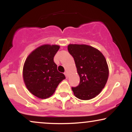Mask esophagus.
<instances>
[{
	"label": "esophagus",
	"instance_id": "1",
	"mask_svg": "<svg viewBox=\"0 0 132 132\" xmlns=\"http://www.w3.org/2000/svg\"><path fill=\"white\" fill-rule=\"evenodd\" d=\"M64 75L66 76V78H68V72H64Z\"/></svg>",
	"mask_w": 132,
	"mask_h": 132
}]
</instances>
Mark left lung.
<instances>
[{
    "instance_id": "left-lung-1",
    "label": "left lung",
    "mask_w": 132,
    "mask_h": 132,
    "mask_svg": "<svg viewBox=\"0 0 132 132\" xmlns=\"http://www.w3.org/2000/svg\"><path fill=\"white\" fill-rule=\"evenodd\" d=\"M68 50L75 60L80 77L79 84L72 87L74 94L81 100L94 98L108 79L109 68L105 57L97 49L86 45L70 44Z\"/></svg>"
}]
</instances>
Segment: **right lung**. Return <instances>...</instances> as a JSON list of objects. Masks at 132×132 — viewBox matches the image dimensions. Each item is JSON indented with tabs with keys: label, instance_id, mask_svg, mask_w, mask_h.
Returning a JSON list of instances; mask_svg holds the SVG:
<instances>
[{
	"label": "right lung",
	"instance_id": "add662e5",
	"mask_svg": "<svg viewBox=\"0 0 132 132\" xmlns=\"http://www.w3.org/2000/svg\"><path fill=\"white\" fill-rule=\"evenodd\" d=\"M59 49L58 45H42L33 51L24 63L23 77L25 86L40 99L51 96L60 82L66 78L57 71L53 60Z\"/></svg>",
	"mask_w": 132,
	"mask_h": 132
}]
</instances>
